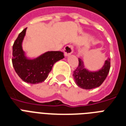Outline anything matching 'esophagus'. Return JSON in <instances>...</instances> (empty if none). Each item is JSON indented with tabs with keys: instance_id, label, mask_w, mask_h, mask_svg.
Returning <instances> with one entry per match:
<instances>
[{
	"instance_id": "34e87169",
	"label": "esophagus",
	"mask_w": 126,
	"mask_h": 126,
	"mask_svg": "<svg viewBox=\"0 0 126 126\" xmlns=\"http://www.w3.org/2000/svg\"><path fill=\"white\" fill-rule=\"evenodd\" d=\"M64 52L65 56H69L73 52V46L71 45H68L64 48Z\"/></svg>"
}]
</instances>
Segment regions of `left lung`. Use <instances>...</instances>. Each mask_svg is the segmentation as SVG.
Wrapping results in <instances>:
<instances>
[{"label": "left lung", "mask_w": 126, "mask_h": 126, "mask_svg": "<svg viewBox=\"0 0 126 126\" xmlns=\"http://www.w3.org/2000/svg\"><path fill=\"white\" fill-rule=\"evenodd\" d=\"M79 64L74 71L73 76L78 86L85 90L99 87L106 80L110 68V58L105 61L104 66L98 71H90L85 68L84 62L78 58Z\"/></svg>", "instance_id": "obj_1"}]
</instances>
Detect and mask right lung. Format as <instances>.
Segmentation results:
<instances>
[{
  "label": "right lung",
  "mask_w": 126,
  "mask_h": 126,
  "mask_svg": "<svg viewBox=\"0 0 126 126\" xmlns=\"http://www.w3.org/2000/svg\"><path fill=\"white\" fill-rule=\"evenodd\" d=\"M26 28L20 33L14 42L12 62L15 72L24 82L35 84L44 82L54 64L63 59L64 56L60 51H48L34 59L27 58L22 49Z\"/></svg>",
  "instance_id": "add662e5"
}]
</instances>
